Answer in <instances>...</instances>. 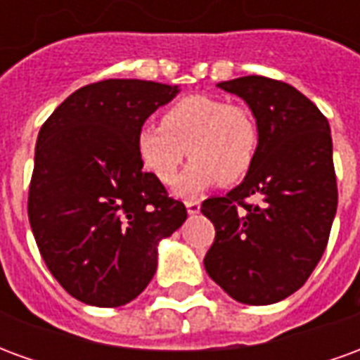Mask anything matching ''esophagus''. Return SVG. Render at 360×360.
Listing matches in <instances>:
<instances>
[{
    "label": "esophagus",
    "instance_id": "esophagus-1",
    "mask_svg": "<svg viewBox=\"0 0 360 360\" xmlns=\"http://www.w3.org/2000/svg\"><path fill=\"white\" fill-rule=\"evenodd\" d=\"M185 206H187V212L191 214V216H195V214L200 212V202H196V200H187Z\"/></svg>",
    "mask_w": 360,
    "mask_h": 360
}]
</instances>
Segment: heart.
Wrapping results in <instances>:
<instances>
[{
    "label": "heart",
    "mask_w": 360,
    "mask_h": 360,
    "mask_svg": "<svg viewBox=\"0 0 360 360\" xmlns=\"http://www.w3.org/2000/svg\"><path fill=\"white\" fill-rule=\"evenodd\" d=\"M260 146L257 117L241 103L214 96H185L164 111L162 125L146 123L136 133L144 169L160 183H172L183 160L193 158L177 193L195 196L214 183L233 185L252 169Z\"/></svg>",
    "instance_id": "1"
}]
</instances>
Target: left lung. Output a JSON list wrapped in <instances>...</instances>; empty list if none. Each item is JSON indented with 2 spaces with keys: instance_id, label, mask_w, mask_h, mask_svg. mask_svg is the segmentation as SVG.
<instances>
[{
  "instance_id": "obj_1",
  "label": "left lung",
  "mask_w": 360,
  "mask_h": 360,
  "mask_svg": "<svg viewBox=\"0 0 360 360\" xmlns=\"http://www.w3.org/2000/svg\"><path fill=\"white\" fill-rule=\"evenodd\" d=\"M218 89L247 102L260 146L241 185L200 206L216 227L204 268L235 301L271 304L302 287L328 245L338 210L330 125L287 82L250 75Z\"/></svg>"
}]
</instances>
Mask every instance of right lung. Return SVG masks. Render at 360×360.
Masks as SVG:
<instances>
[{"mask_svg":"<svg viewBox=\"0 0 360 360\" xmlns=\"http://www.w3.org/2000/svg\"><path fill=\"white\" fill-rule=\"evenodd\" d=\"M177 92L139 79L86 84L38 133L28 219L51 276L81 302L111 309L139 297L158 243L187 219L136 152L144 121Z\"/></svg>","mask_w":360,"mask_h":360,"instance_id":"obj_1","label":"right lung"}]
</instances>
